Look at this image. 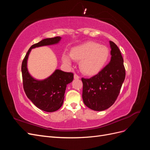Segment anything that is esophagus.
<instances>
[{"instance_id":"34e87169","label":"esophagus","mask_w":150,"mask_h":150,"mask_svg":"<svg viewBox=\"0 0 150 150\" xmlns=\"http://www.w3.org/2000/svg\"><path fill=\"white\" fill-rule=\"evenodd\" d=\"M74 78L75 79H78L80 78V77H79L78 75H77L76 74H75L74 75Z\"/></svg>"}]
</instances>
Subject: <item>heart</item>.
<instances>
[{
  "instance_id": "1",
  "label": "heart",
  "mask_w": 150,
  "mask_h": 150,
  "mask_svg": "<svg viewBox=\"0 0 150 150\" xmlns=\"http://www.w3.org/2000/svg\"><path fill=\"white\" fill-rule=\"evenodd\" d=\"M110 56L108 48L103 45L88 41L72 47L70 56L64 53L62 57V62L67 66L72 64V59L80 61L81 71L88 75H94L100 72L106 65Z\"/></svg>"
}]
</instances>
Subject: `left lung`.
Returning a JSON list of instances; mask_svg holds the SVG:
<instances>
[{"mask_svg":"<svg viewBox=\"0 0 150 150\" xmlns=\"http://www.w3.org/2000/svg\"><path fill=\"white\" fill-rule=\"evenodd\" d=\"M110 63L92 78L81 79L83 102L96 111L106 110L115 103L125 79L124 61L120 49L113 42L110 41Z\"/></svg>","mask_w":150,"mask_h":150,"instance_id":"1","label":"left lung"}]
</instances>
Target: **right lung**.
Wrapping results in <instances>:
<instances>
[{"label": "right lung", "mask_w": 150, "mask_h": 150, "mask_svg": "<svg viewBox=\"0 0 150 150\" xmlns=\"http://www.w3.org/2000/svg\"><path fill=\"white\" fill-rule=\"evenodd\" d=\"M61 39V37L47 38L33 45L22 63V79L26 96L35 106L46 112L56 111L62 106L67 85L73 80V73L56 69L47 78L37 79L29 73L28 61L33 49L57 44Z\"/></svg>", "instance_id": "1"}]
</instances>
